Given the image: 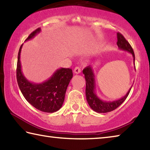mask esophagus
I'll return each mask as SVG.
<instances>
[{
    "label": "esophagus",
    "mask_w": 150,
    "mask_h": 150,
    "mask_svg": "<svg viewBox=\"0 0 150 150\" xmlns=\"http://www.w3.org/2000/svg\"><path fill=\"white\" fill-rule=\"evenodd\" d=\"M74 73L75 74H79L81 73V68L79 67H76L74 69Z\"/></svg>",
    "instance_id": "esophagus-1"
}]
</instances>
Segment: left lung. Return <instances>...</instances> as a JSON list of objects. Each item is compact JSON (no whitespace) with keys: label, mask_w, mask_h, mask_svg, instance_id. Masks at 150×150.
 Here are the masks:
<instances>
[{"label":"left lung","mask_w":150,"mask_h":150,"mask_svg":"<svg viewBox=\"0 0 150 150\" xmlns=\"http://www.w3.org/2000/svg\"><path fill=\"white\" fill-rule=\"evenodd\" d=\"M117 45L119 49L122 50L127 51L132 54L134 57V63H135V55H134V50L132 47L129 44V42L125 39L122 34L120 33H117ZM136 69V67H135ZM83 74L85 75V78L86 81V98L88 104L89 105L90 107L93 109L94 111L98 113H106L108 112H111L116 108H117L119 106L123 103L124 100L126 99L127 96H128L129 93L130 92L132 87L129 89L128 93L124 96L122 98L117 100L112 101V102H109V101H104L100 99L96 95L95 92V75H94L92 67L91 66L86 67L83 70Z\"/></svg>","instance_id":"left-lung-1"}]
</instances>
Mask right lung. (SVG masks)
I'll list each match as a JSON object with an SVG mask.
<instances>
[{
    "label": "right lung",
    "instance_id": "add662e5",
    "mask_svg": "<svg viewBox=\"0 0 150 150\" xmlns=\"http://www.w3.org/2000/svg\"><path fill=\"white\" fill-rule=\"evenodd\" d=\"M41 31L38 28L27 38L28 41ZM20 47L16 68V79L18 87L22 95L30 105L40 111L52 113L62 108L64 102L66 90L73 77V71L69 68L57 69L49 79L40 84L30 82L24 77L21 69Z\"/></svg>",
    "mask_w": 150,
    "mask_h": 150
}]
</instances>
